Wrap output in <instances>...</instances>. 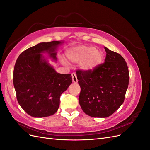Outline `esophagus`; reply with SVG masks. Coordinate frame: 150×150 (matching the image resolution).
Wrapping results in <instances>:
<instances>
[{
  "instance_id": "1",
  "label": "esophagus",
  "mask_w": 150,
  "mask_h": 150,
  "mask_svg": "<svg viewBox=\"0 0 150 150\" xmlns=\"http://www.w3.org/2000/svg\"><path fill=\"white\" fill-rule=\"evenodd\" d=\"M72 82H73L74 83H78V79H77V76H76V73H72Z\"/></svg>"
}]
</instances>
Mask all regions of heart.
I'll use <instances>...</instances> for the list:
<instances>
[{
  "label": "heart",
  "mask_w": 150,
  "mask_h": 150,
  "mask_svg": "<svg viewBox=\"0 0 150 150\" xmlns=\"http://www.w3.org/2000/svg\"><path fill=\"white\" fill-rule=\"evenodd\" d=\"M66 56L71 61L80 63L81 69L92 71L100 66L103 61V53L95 47L79 46L68 50ZM62 62L65 64L64 61Z\"/></svg>",
  "instance_id": "obj_1"
}]
</instances>
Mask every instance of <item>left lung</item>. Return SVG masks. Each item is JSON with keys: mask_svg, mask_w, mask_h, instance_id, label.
Returning a JSON list of instances; mask_svg holds the SVG:
<instances>
[{"mask_svg": "<svg viewBox=\"0 0 150 150\" xmlns=\"http://www.w3.org/2000/svg\"><path fill=\"white\" fill-rule=\"evenodd\" d=\"M105 61L92 71H76L81 87L79 103L83 111L91 117L112 115L125 100L129 74L124 58L104 47Z\"/></svg>", "mask_w": 150, "mask_h": 150, "instance_id": "left-lung-1", "label": "left lung"}]
</instances>
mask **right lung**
<instances>
[{
    "instance_id": "obj_1",
    "label": "right lung",
    "mask_w": 150,
    "mask_h": 150,
    "mask_svg": "<svg viewBox=\"0 0 150 150\" xmlns=\"http://www.w3.org/2000/svg\"><path fill=\"white\" fill-rule=\"evenodd\" d=\"M63 42H40L22 52L16 61L13 83L17 99L31 116L42 117L55 114L61 94L72 83L71 74L57 73L42 54L47 53L56 61V51Z\"/></svg>"
}]
</instances>
